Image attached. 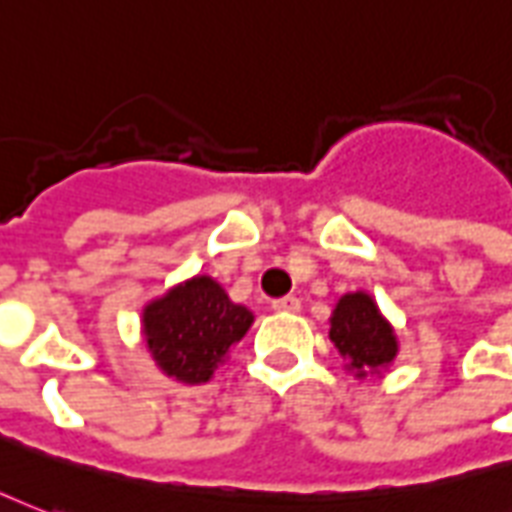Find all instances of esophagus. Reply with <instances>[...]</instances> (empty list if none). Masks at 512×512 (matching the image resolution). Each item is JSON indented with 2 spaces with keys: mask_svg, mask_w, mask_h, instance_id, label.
I'll list each match as a JSON object with an SVG mask.
<instances>
[{
  "mask_svg": "<svg viewBox=\"0 0 512 512\" xmlns=\"http://www.w3.org/2000/svg\"><path fill=\"white\" fill-rule=\"evenodd\" d=\"M271 306H274V312H298V309H301V301H298L295 295H285V298H276Z\"/></svg>",
  "mask_w": 512,
  "mask_h": 512,
  "instance_id": "obj_1",
  "label": "esophagus"
}]
</instances>
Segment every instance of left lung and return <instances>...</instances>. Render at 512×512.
<instances>
[{"instance_id":"obj_1","label":"left lung","mask_w":512,"mask_h":512,"mask_svg":"<svg viewBox=\"0 0 512 512\" xmlns=\"http://www.w3.org/2000/svg\"><path fill=\"white\" fill-rule=\"evenodd\" d=\"M333 347L342 355L344 366L355 372V377L380 374L388 369L399 352L396 331L382 317L369 293H347L339 298V304L331 314Z\"/></svg>"}]
</instances>
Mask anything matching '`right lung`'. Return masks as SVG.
I'll list each match as a JSON object with an SVG mask.
<instances>
[{
    "label": "right lung",
    "mask_w": 512,
    "mask_h": 512,
    "mask_svg": "<svg viewBox=\"0 0 512 512\" xmlns=\"http://www.w3.org/2000/svg\"><path fill=\"white\" fill-rule=\"evenodd\" d=\"M252 320V312L233 304L211 276H192L143 306V336L162 374L200 385L214 377Z\"/></svg>",
    "instance_id": "add662e5"
}]
</instances>
